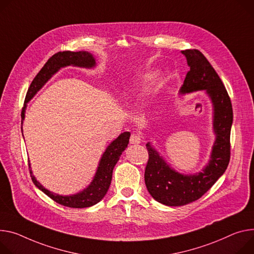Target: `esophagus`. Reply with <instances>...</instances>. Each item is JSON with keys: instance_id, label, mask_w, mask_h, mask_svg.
<instances>
[{"instance_id": "1", "label": "esophagus", "mask_w": 254, "mask_h": 254, "mask_svg": "<svg viewBox=\"0 0 254 254\" xmlns=\"http://www.w3.org/2000/svg\"><path fill=\"white\" fill-rule=\"evenodd\" d=\"M142 142V137L137 134V133H132L130 135V139H129V143L132 145H139Z\"/></svg>"}]
</instances>
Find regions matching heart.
Returning <instances> with one entry per match:
<instances>
[{
  "instance_id": "b5f03b06",
  "label": "heart",
  "mask_w": 254,
  "mask_h": 254,
  "mask_svg": "<svg viewBox=\"0 0 254 254\" xmlns=\"http://www.w3.org/2000/svg\"><path fill=\"white\" fill-rule=\"evenodd\" d=\"M127 94H128V90H127Z\"/></svg>"
}]
</instances>
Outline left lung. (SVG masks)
Listing matches in <instances>:
<instances>
[{
    "label": "left lung",
    "mask_w": 254,
    "mask_h": 254,
    "mask_svg": "<svg viewBox=\"0 0 254 254\" xmlns=\"http://www.w3.org/2000/svg\"><path fill=\"white\" fill-rule=\"evenodd\" d=\"M186 56L190 71L179 93L205 91L213 104V129L216 134L210 160L201 171L182 174L174 170L162 156L146 144L149 160L145 170L148 191L157 201L169 206H180L201 197L226 171L230 161V132L233 110L227 90L212 64L197 50L181 52Z\"/></svg>",
    "instance_id": "left-lung-1"
}]
</instances>
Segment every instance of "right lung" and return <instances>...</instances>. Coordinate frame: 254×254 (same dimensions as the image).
Here are the masks:
<instances>
[{
  "instance_id": "add662e5",
  "label": "right lung",
  "mask_w": 254,
  "mask_h": 254,
  "mask_svg": "<svg viewBox=\"0 0 254 254\" xmlns=\"http://www.w3.org/2000/svg\"><path fill=\"white\" fill-rule=\"evenodd\" d=\"M67 65H74L86 68H92L96 65L95 58L88 52H60L54 55L39 71V73L35 76L30 87L28 88L27 94L25 97L24 107H23L21 118H22V125L23 121L25 118V110L27 103L33 98V96L37 92L43 87V85L47 83L56 73H58L61 67H64ZM22 128V127H21ZM23 134V129H22ZM130 132L125 131L121 133L117 139L112 141L106 148L105 152L102 154V157L99 161V164L96 170V173L93 177V180L91 181L89 186L83 190L82 191L71 194V195H61L58 193H54L43 188L41 184L36 180L34 175L32 174L31 166L30 168V175L35 187L38 188L42 192L49 195L52 199L56 202L63 204L68 207H75V209H83V207H89L99 202L104 195L106 194L109 186L111 183L112 178V171L120 160L121 155L127 147L129 141Z\"/></svg>"
}]
</instances>
